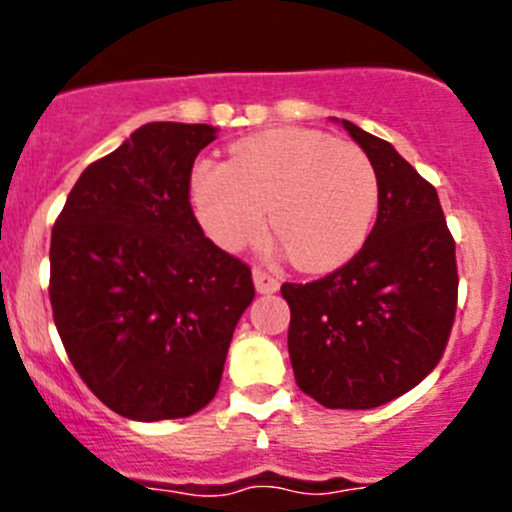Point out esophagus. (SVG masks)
I'll use <instances>...</instances> for the list:
<instances>
[{
	"mask_svg": "<svg viewBox=\"0 0 512 512\" xmlns=\"http://www.w3.org/2000/svg\"><path fill=\"white\" fill-rule=\"evenodd\" d=\"M252 280H255V287L260 294H272L280 289V280H277L275 275H270L267 270H262V267H255V270H252Z\"/></svg>",
	"mask_w": 512,
	"mask_h": 512,
	"instance_id": "34e87169",
	"label": "esophagus"
}]
</instances>
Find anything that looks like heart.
<instances>
[{
  "label": "heart",
  "instance_id": "heart-1",
  "mask_svg": "<svg viewBox=\"0 0 512 512\" xmlns=\"http://www.w3.org/2000/svg\"><path fill=\"white\" fill-rule=\"evenodd\" d=\"M200 225L225 250L270 227L302 270H332L361 247L379 205V178L359 146L309 128H275L203 160L190 178Z\"/></svg>",
  "mask_w": 512,
  "mask_h": 512
}]
</instances>
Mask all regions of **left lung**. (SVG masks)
I'll list each match as a JSON object with an SVG mask.
<instances>
[{
    "label": "left lung",
    "mask_w": 512,
    "mask_h": 512,
    "mask_svg": "<svg viewBox=\"0 0 512 512\" xmlns=\"http://www.w3.org/2000/svg\"><path fill=\"white\" fill-rule=\"evenodd\" d=\"M379 178V215L347 265L285 282L294 379L327 409H374L446 352L458 304L456 240L438 193L394 146L342 121Z\"/></svg>",
    "instance_id": "8db88e82"
}]
</instances>
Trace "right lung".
<instances>
[{
    "label": "right lung",
    "instance_id": "add662e5",
    "mask_svg": "<svg viewBox=\"0 0 512 512\" xmlns=\"http://www.w3.org/2000/svg\"><path fill=\"white\" fill-rule=\"evenodd\" d=\"M205 123H146L81 173L51 230L49 299L71 364L133 421L193 416L218 394L250 267L190 205Z\"/></svg>",
    "mask_w": 512,
    "mask_h": 512
}]
</instances>
